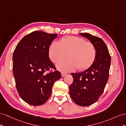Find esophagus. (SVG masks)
<instances>
[{"instance_id":"1","label":"esophagus","mask_w":126,"mask_h":126,"mask_svg":"<svg viewBox=\"0 0 126 126\" xmlns=\"http://www.w3.org/2000/svg\"><path fill=\"white\" fill-rule=\"evenodd\" d=\"M66 74H67V73H66L63 72L61 73V76H62V77H64V76H65V75H66Z\"/></svg>"}]
</instances>
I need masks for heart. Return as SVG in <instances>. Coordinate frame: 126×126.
Wrapping results in <instances>:
<instances>
[{
  "mask_svg": "<svg viewBox=\"0 0 126 126\" xmlns=\"http://www.w3.org/2000/svg\"><path fill=\"white\" fill-rule=\"evenodd\" d=\"M67 54L69 58L57 63V68L64 72L72 71L77 69L81 71L88 69L94 63L96 50L92 43L74 36L63 37L60 43L53 42L49 46L48 55L54 63L64 59Z\"/></svg>",
  "mask_w": 126,
  "mask_h": 126,
  "instance_id": "1",
  "label": "heart"
}]
</instances>
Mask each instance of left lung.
Wrapping results in <instances>:
<instances>
[{"label": "left lung", "instance_id": "1", "mask_svg": "<svg viewBox=\"0 0 126 126\" xmlns=\"http://www.w3.org/2000/svg\"><path fill=\"white\" fill-rule=\"evenodd\" d=\"M80 35L94 45L96 56L94 63L82 72L71 75L73 81L69 87L70 95L80 106H89L98 100L103 92L109 78L111 56L105 43L101 38L89 33Z\"/></svg>", "mask_w": 126, "mask_h": 126}]
</instances>
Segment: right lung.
Segmentation results:
<instances>
[{
	"label": "right lung",
	"instance_id": "right-lung-1",
	"mask_svg": "<svg viewBox=\"0 0 126 126\" xmlns=\"http://www.w3.org/2000/svg\"><path fill=\"white\" fill-rule=\"evenodd\" d=\"M56 36L57 34L33 32L21 39L14 52L13 71L17 90L31 105L47 101L54 83L61 78L48 57L49 47Z\"/></svg>",
	"mask_w": 126,
	"mask_h": 126
}]
</instances>
